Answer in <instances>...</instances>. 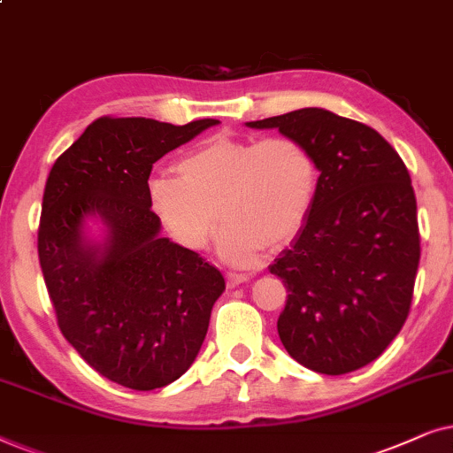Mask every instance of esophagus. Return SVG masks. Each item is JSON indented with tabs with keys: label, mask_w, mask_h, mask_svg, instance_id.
<instances>
[{
	"label": "esophagus",
	"mask_w": 453,
	"mask_h": 453,
	"mask_svg": "<svg viewBox=\"0 0 453 453\" xmlns=\"http://www.w3.org/2000/svg\"><path fill=\"white\" fill-rule=\"evenodd\" d=\"M249 277L250 275H246V273H236V271H230V273H227V286H240V283H244V281H249Z\"/></svg>",
	"instance_id": "1"
}]
</instances>
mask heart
<instances>
[{
	"instance_id": "obj_1",
	"label": "heart",
	"mask_w": 453,
	"mask_h": 453,
	"mask_svg": "<svg viewBox=\"0 0 453 453\" xmlns=\"http://www.w3.org/2000/svg\"><path fill=\"white\" fill-rule=\"evenodd\" d=\"M176 170L180 180H149L157 219L184 249L203 250L219 215V255L240 265L296 236L319 186L315 157L289 136H213L190 149Z\"/></svg>"
}]
</instances>
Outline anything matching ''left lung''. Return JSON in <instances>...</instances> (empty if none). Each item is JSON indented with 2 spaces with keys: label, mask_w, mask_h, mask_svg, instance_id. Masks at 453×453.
<instances>
[{
  "label": "left lung",
  "mask_w": 453,
  "mask_h": 453,
  "mask_svg": "<svg viewBox=\"0 0 453 453\" xmlns=\"http://www.w3.org/2000/svg\"><path fill=\"white\" fill-rule=\"evenodd\" d=\"M296 138L317 161L312 209L269 271L288 289L277 334L321 375L366 366L400 334L420 261L416 196L395 149L371 126L304 107L246 122Z\"/></svg>",
  "instance_id": "1"
}]
</instances>
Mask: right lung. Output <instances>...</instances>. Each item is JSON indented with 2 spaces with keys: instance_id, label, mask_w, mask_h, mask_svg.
Wrapping results in <instances>:
<instances>
[{
  "instance_id": "add662e5",
  "label": "right lung",
  "mask_w": 453,
  "mask_h": 453,
  "mask_svg": "<svg viewBox=\"0 0 453 453\" xmlns=\"http://www.w3.org/2000/svg\"><path fill=\"white\" fill-rule=\"evenodd\" d=\"M215 124L99 118L47 178L39 263L59 331L128 389L165 388L190 369L226 289L198 252L161 238L147 192L155 161ZM88 219L106 227L99 243L88 238Z\"/></svg>"
}]
</instances>
